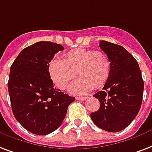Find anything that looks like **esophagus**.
<instances>
[{"label": "esophagus", "mask_w": 152, "mask_h": 152, "mask_svg": "<svg viewBox=\"0 0 152 152\" xmlns=\"http://www.w3.org/2000/svg\"><path fill=\"white\" fill-rule=\"evenodd\" d=\"M88 99V97H76V99L78 100H85Z\"/></svg>", "instance_id": "34e87169"}]
</instances>
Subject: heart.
<instances>
[{
	"label": "heart",
	"instance_id": "b5f03b06",
	"mask_svg": "<svg viewBox=\"0 0 152 152\" xmlns=\"http://www.w3.org/2000/svg\"><path fill=\"white\" fill-rule=\"evenodd\" d=\"M48 72L55 85L61 90L76 79L69 88L75 95H84L92 89L100 88L107 83L111 72V62L101 51L76 48L63 56V60H53L48 65Z\"/></svg>",
	"mask_w": 152,
	"mask_h": 152
}]
</instances>
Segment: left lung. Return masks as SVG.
<instances>
[{
  "label": "left lung",
  "instance_id": "1",
  "mask_svg": "<svg viewBox=\"0 0 152 152\" xmlns=\"http://www.w3.org/2000/svg\"><path fill=\"white\" fill-rule=\"evenodd\" d=\"M99 46L109 58L111 72L103 90L93 95L99 100V109L91 112V118L99 128L117 132L137 115L144 84L137 61L124 47L105 40Z\"/></svg>",
  "mask_w": 152,
  "mask_h": 152
}]
</instances>
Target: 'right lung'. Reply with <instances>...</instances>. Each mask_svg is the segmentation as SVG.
<instances>
[{
	"label": "right lung",
	"mask_w": 152,
	"mask_h": 152,
	"mask_svg": "<svg viewBox=\"0 0 152 152\" xmlns=\"http://www.w3.org/2000/svg\"><path fill=\"white\" fill-rule=\"evenodd\" d=\"M62 50L61 45L39 41L24 48L10 68L8 89L12 113L22 127L35 135L56 130L75 100L54 88L48 72L49 63Z\"/></svg>",
	"instance_id": "1"
}]
</instances>
